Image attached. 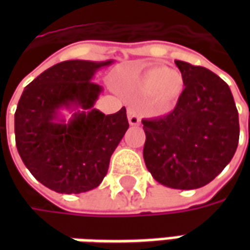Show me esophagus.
Returning a JSON list of instances; mask_svg holds the SVG:
<instances>
[{"instance_id":"esophagus-1","label":"esophagus","mask_w":250,"mask_h":250,"mask_svg":"<svg viewBox=\"0 0 250 250\" xmlns=\"http://www.w3.org/2000/svg\"><path fill=\"white\" fill-rule=\"evenodd\" d=\"M127 118H128V123H130L131 125H138L141 123L139 115L136 114V111L134 107H128V109H127Z\"/></svg>"}]
</instances>
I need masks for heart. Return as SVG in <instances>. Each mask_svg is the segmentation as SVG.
Listing matches in <instances>:
<instances>
[{
  "mask_svg": "<svg viewBox=\"0 0 250 250\" xmlns=\"http://www.w3.org/2000/svg\"><path fill=\"white\" fill-rule=\"evenodd\" d=\"M134 89L141 95H150L154 111L170 112L185 91V77L178 69L152 65L134 80Z\"/></svg>",
  "mask_w": 250,
  "mask_h": 250,
  "instance_id": "1",
  "label": "heart"
}]
</instances>
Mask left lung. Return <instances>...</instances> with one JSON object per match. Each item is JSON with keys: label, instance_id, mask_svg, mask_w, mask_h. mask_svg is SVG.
<instances>
[{"label": "left lung", "instance_id": "1", "mask_svg": "<svg viewBox=\"0 0 250 250\" xmlns=\"http://www.w3.org/2000/svg\"><path fill=\"white\" fill-rule=\"evenodd\" d=\"M185 91L174 111L143 119V158L152 178L191 190L211 182L234 155L240 125L230 88L204 66L175 60Z\"/></svg>", "mask_w": 250, "mask_h": 250}]
</instances>
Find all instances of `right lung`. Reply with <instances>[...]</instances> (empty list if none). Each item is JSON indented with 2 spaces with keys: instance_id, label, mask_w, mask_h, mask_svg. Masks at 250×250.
Segmentation results:
<instances>
[{
  "instance_id": "1",
  "label": "right lung",
  "mask_w": 250,
  "mask_h": 250,
  "mask_svg": "<svg viewBox=\"0 0 250 250\" xmlns=\"http://www.w3.org/2000/svg\"><path fill=\"white\" fill-rule=\"evenodd\" d=\"M114 60H66L26 85L14 114L16 146L39 182L56 193L98 188L109 159L128 128L125 108L104 115L93 108L103 88L95 73ZM74 112L66 122L60 109Z\"/></svg>"
}]
</instances>
